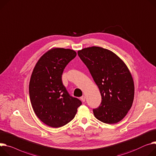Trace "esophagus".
<instances>
[{"label": "esophagus", "mask_w": 156, "mask_h": 156, "mask_svg": "<svg viewBox=\"0 0 156 156\" xmlns=\"http://www.w3.org/2000/svg\"><path fill=\"white\" fill-rule=\"evenodd\" d=\"M80 99H81V101H82L83 102H84L86 101V97L84 96V95H83V96H82V97L80 98Z\"/></svg>", "instance_id": "obj_1"}]
</instances>
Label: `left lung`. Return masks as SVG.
<instances>
[{
    "mask_svg": "<svg viewBox=\"0 0 156 156\" xmlns=\"http://www.w3.org/2000/svg\"><path fill=\"white\" fill-rule=\"evenodd\" d=\"M78 55L101 92V103L93 109L95 117L106 124L121 121L134 97V81L127 67L114 52L99 47L85 48L78 51Z\"/></svg>",
    "mask_w": 156,
    "mask_h": 156,
    "instance_id": "obj_1",
    "label": "left lung"
}]
</instances>
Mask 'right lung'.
I'll list each match as a JSON object with an SVG mask.
<instances>
[{
  "label": "right lung",
  "mask_w": 156,
  "mask_h": 156,
  "mask_svg": "<svg viewBox=\"0 0 156 156\" xmlns=\"http://www.w3.org/2000/svg\"><path fill=\"white\" fill-rule=\"evenodd\" d=\"M76 55L71 49H53L40 58L32 72L29 87L32 108L50 127H60L70 122L82 104L69 94L62 81L65 67Z\"/></svg>",
  "instance_id": "add662e5"
}]
</instances>
